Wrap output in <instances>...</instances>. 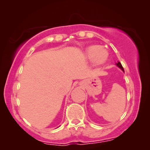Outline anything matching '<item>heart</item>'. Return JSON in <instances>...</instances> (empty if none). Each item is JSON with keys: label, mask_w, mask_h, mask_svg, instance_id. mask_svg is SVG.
I'll return each mask as SVG.
<instances>
[{"label": "heart", "mask_w": 150, "mask_h": 150, "mask_svg": "<svg viewBox=\"0 0 150 150\" xmlns=\"http://www.w3.org/2000/svg\"><path fill=\"white\" fill-rule=\"evenodd\" d=\"M86 56L88 59L94 62L96 64H103L108 58V53L103 48L91 46L86 50Z\"/></svg>", "instance_id": "heart-1"}]
</instances>
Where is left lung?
<instances>
[{
  "label": "left lung",
  "mask_w": 150,
  "mask_h": 150,
  "mask_svg": "<svg viewBox=\"0 0 150 150\" xmlns=\"http://www.w3.org/2000/svg\"><path fill=\"white\" fill-rule=\"evenodd\" d=\"M116 65H117V67H118L119 68H120V69H122V71H123L124 72V69H123V67H122V64H121V63L120 62H118L117 63H116Z\"/></svg>",
  "instance_id": "obj_1"
}]
</instances>
